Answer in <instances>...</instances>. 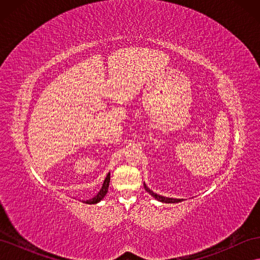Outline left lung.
<instances>
[{
  "mask_svg": "<svg viewBox=\"0 0 260 260\" xmlns=\"http://www.w3.org/2000/svg\"><path fill=\"white\" fill-rule=\"evenodd\" d=\"M144 188L146 190V192H148L149 194H151V195L153 196V198H155L157 201L162 202V203H179V202L182 201V199H169V198H165V196L156 194V193H154L153 191L149 190V188L145 185V183H144Z\"/></svg>",
  "mask_w": 260,
  "mask_h": 260,
  "instance_id": "1",
  "label": "left lung"
}]
</instances>
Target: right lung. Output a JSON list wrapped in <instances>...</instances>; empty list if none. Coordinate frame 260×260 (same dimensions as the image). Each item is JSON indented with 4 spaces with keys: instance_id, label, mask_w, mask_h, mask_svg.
Instances as JSON below:
<instances>
[{
    "instance_id": "1",
    "label": "right lung",
    "mask_w": 260,
    "mask_h": 260,
    "mask_svg": "<svg viewBox=\"0 0 260 260\" xmlns=\"http://www.w3.org/2000/svg\"><path fill=\"white\" fill-rule=\"evenodd\" d=\"M109 182H111V175H107V177L105 178L104 180V183H103V186H102V188L100 190V192L94 196V198L90 199V200H86V201H83V203L85 204H96L99 203L100 201L103 200L104 196L106 195L107 191H108V186H109Z\"/></svg>"
}]
</instances>
